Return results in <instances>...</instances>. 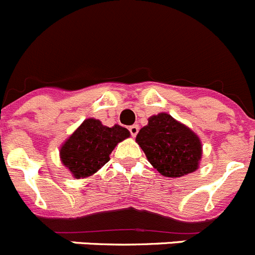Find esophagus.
<instances>
[{
  "instance_id": "34e87169",
  "label": "esophagus",
  "mask_w": 255,
  "mask_h": 255,
  "mask_svg": "<svg viewBox=\"0 0 255 255\" xmlns=\"http://www.w3.org/2000/svg\"><path fill=\"white\" fill-rule=\"evenodd\" d=\"M129 131H130V134H131V136H136V134L139 132V126L131 125L129 128Z\"/></svg>"
}]
</instances>
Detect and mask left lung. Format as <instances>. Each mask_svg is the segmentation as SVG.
<instances>
[{"instance_id":"8db88e82","label":"left lung","mask_w":255,"mask_h":255,"mask_svg":"<svg viewBox=\"0 0 255 255\" xmlns=\"http://www.w3.org/2000/svg\"><path fill=\"white\" fill-rule=\"evenodd\" d=\"M136 143L148 162L170 178L195 172L202 156L200 137L165 112L149 118L148 125L137 132Z\"/></svg>"}]
</instances>
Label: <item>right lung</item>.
Segmentation results:
<instances>
[{"label":"right lung","mask_w":255,"mask_h":255,"mask_svg":"<svg viewBox=\"0 0 255 255\" xmlns=\"http://www.w3.org/2000/svg\"><path fill=\"white\" fill-rule=\"evenodd\" d=\"M129 136L123 126L107 128L100 120L86 119L60 146V160L74 178H86L104 167L115 146Z\"/></svg>","instance_id":"1"}]
</instances>
